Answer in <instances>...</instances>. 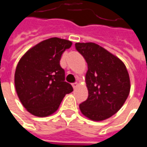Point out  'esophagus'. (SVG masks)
Returning <instances> with one entry per match:
<instances>
[{
  "label": "esophagus",
  "mask_w": 147,
  "mask_h": 147,
  "mask_svg": "<svg viewBox=\"0 0 147 147\" xmlns=\"http://www.w3.org/2000/svg\"><path fill=\"white\" fill-rule=\"evenodd\" d=\"M77 86H78V83H77V82L72 83V87H73V88H76Z\"/></svg>",
  "instance_id": "34e87169"
}]
</instances>
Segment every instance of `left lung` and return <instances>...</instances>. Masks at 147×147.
Returning <instances> with one entry per match:
<instances>
[{"mask_svg": "<svg viewBox=\"0 0 147 147\" xmlns=\"http://www.w3.org/2000/svg\"><path fill=\"white\" fill-rule=\"evenodd\" d=\"M76 49L88 64V99L79 105L82 113L93 121H102L117 113L130 91L129 72L123 62L100 45L77 42Z\"/></svg>", "mask_w": 147, "mask_h": 147, "instance_id": "left-lung-1", "label": "left lung"}]
</instances>
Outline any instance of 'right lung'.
Returning a JSON list of instances; mask_svg holds the SVG:
<instances>
[{"label":"right lung","instance_id":"obj_1","mask_svg":"<svg viewBox=\"0 0 147 147\" xmlns=\"http://www.w3.org/2000/svg\"><path fill=\"white\" fill-rule=\"evenodd\" d=\"M72 42L53 37L28 50L15 71L17 94L24 107L32 115L43 117L54 113L65 94L73 91L65 82V70L59 61Z\"/></svg>","mask_w":147,"mask_h":147}]
</instances>
